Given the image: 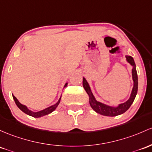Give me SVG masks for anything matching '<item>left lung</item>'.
Here are the masks:
<instances>
[{"mask_svg": "<svg viewBox=\"0 0 152 152\" xmlns=\"http://www.w3.org/2000/svg\"><path fill=\"white\" fill-rule=\"evenodd\" d=\"M126 58L127 62L133 66L132 78L133 81V87L132 91H131L130 98L127 101L125 102L124 103L119 104L116 107H112L107 105V104H104V103H102L100 102L96 101L92 92H91V88H90L87 81H86L85 78H83V86H84V89L86 90V93L89 95L90 106L91 107V108L96 113L105 116L113 117L119 115L123 114L125 112L127 111L131 104H132L133 101H134L138 91V76L137 72H136V64H135L134 60H133V58L131 56H126Z\"/></svg>", "mask_w": 152, "mask_h": 152, "instance_id": "obj_1", "label": "left lung"}]
</instances>
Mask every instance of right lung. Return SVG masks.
<instances>
[{
  "instance_id": "obj_1",
  "label": "right lung",
  "mask_w": 152,
  "mask_h": 152,
  "mask_svg": "<svg viewBox=\"0 0 152 152\" xmlns=\"http://www.w3.org/2000/svg\"><path fill=\"white\" fill-rule=\"evenodd\" d=\"M67 85H68V83H66V84H65L64 87H66V86H67ZM12 96H13V98H14V101H15V103H16V104L17 105L18 107H19L21 111L24 112V113L29 115H30V116L34 117V118H40V117H42L44 115H46L50 114V113H51L52 112H53L56 109V107H57L58 104H59L60 102H61V97H60V99H58V101L56 103V104H53V105L48 107L42 110L38 111V112H33V111L30 110L28 109V107L26 105H24V104H21V103L19 102V100L16 99V96H14L13 94H12Z\"/></svg>"
}]
</instances>
